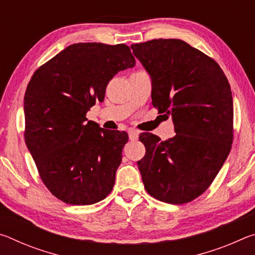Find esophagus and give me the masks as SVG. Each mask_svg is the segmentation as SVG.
<instances>
[{
  "label": "esophagus",
  "instance_id": "obj_1",
  "mask_svg": "<svg viewBox=\"0 0 255 255\" xmlns=\"http://www.w3.org/2000/svg\"><path fill=\"white\" fill-rule=\"evenodd\" d=\"M138 132L135 129H130V130L128 131V135H129V139L130 140H137L138 139Z\"/></svg>",
  "mask_w": 255,
  "mask_h": 255
}]
</instances>
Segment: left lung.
<instances>
[{
  "label": "left lung",
  "mask_w": 255,
  "mask_h": 255,
  "mask_svg": "<svg viewBox=\"0 0 255 255\" xmlns=\"http://www.w3.org/2000/svg\"><path fill=\"white\" fill-rule=\"evenodd\" d=\"M152 79V103L171 115L176 135L167 140L139 135L138 161L144 187L159 201L182 205L213 183L231 152L233 98L221 66L180 39H153L130 46Z\"/></svg>",
  "instance_id": "8db88e82"
}]
</instances>
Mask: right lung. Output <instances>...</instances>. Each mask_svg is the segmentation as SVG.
Instances as JSON below:
<instances>
[{
  "mask_svg": "<svg viewBox=\"0 0 255 255\" xmlns=\"http://www.w3.org/2000/svg\"><path fill=\"white\" fill-rule=\"evenodd\" d=\"M125 44L79 42L33 73L24 94V140L47 189L68 205L109 195L122 163L125 131L86 119L118 72L135 66Z\"/></svg>",
  "mask_w": 255,
  "mask_h": 255,
  "instance_id": "add662e5",
  "label": "right lung"
}]
</instances>
